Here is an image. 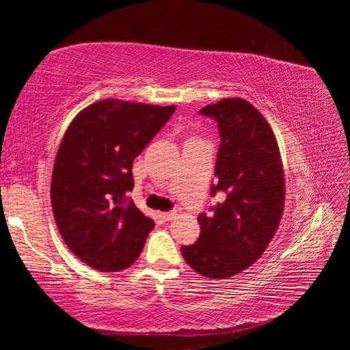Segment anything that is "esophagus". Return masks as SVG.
<instances>
[{"instance_id": "1", "label": "esophagus", "mask_w": 350, "mask_h": 350, "mask_svg": "<svg viewBox=\"0 0 350 350\" xmlns=\"http://www.w3.org/2000/svg\"><path fill=\"white\" fill-rule=\"evenodd\" d=\"M176 216H177V211L176 210L168 211V213H162V217L165 219V221H173Z\"/></svg>"}]
</instances>
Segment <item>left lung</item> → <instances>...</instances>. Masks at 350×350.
<instances>
[{"instance_id":"8db88e82","label":"left lung","mask_w":350,"mask_h":350,"mask_svg":"<svg viewBox=\"0 0 350 350\" xmlns=\"http://www.w3.org/2000/svg\"><path fill=\"white\" fill-rule=\"evenodd\" d=\"M200 114L217 122L211 196L219 193L222 200L208 216L199 215V239L182 254L199 275L221 280L250 267L269 247L284 211V170L273 131L247 100L222 98Z\"/></svg>"}]
</instances>
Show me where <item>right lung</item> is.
Listing matches in <instances>:
<instances>
[{
	"mask_svg": "<svg viewBox=\"0 0 350 350\" xmlns=\"http://www.w3.org/2000/svg\"><path fill=\"white\" fill-rule=\"evenodd\" d=\"M176 106L105 98L80 111L58 148L51 183L55 224L69 250L98 271H120L144 250L154 221L133 200V162Z\"/></svg>",
	"mask_w": 350,
	"mask_h": 350,
	"instance_id": "add662e5",
	"label": "right lung"
}]
</instances>
